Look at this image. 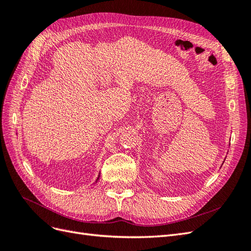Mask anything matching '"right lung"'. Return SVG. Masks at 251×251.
I'll list each match as a JSON object with an SVG mask.
<instances>
[{
  "instance_id": "1",
  "label": "right lung",
  "mask_w": 251,
  "mask_h": 251,
  "mask_svg": "<svg viewBox=\"0 0 251 251\" xmlns=\"http://www.w3.org/2000/svg\"><path fill=\"white\" fill-rule=\"evenodd\" d=\"M98 179H100V176H98V178H97V180H98ZM97 180H96V181H97Z\"/></svg>"
}]
</instances>
